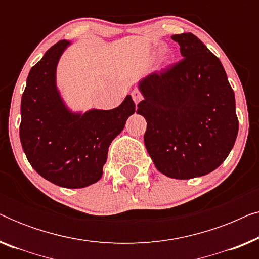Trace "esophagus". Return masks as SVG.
Returning a JSON list of instances; mask_svg holds the SVG:
<instances>
[{
	"label": "esophagus",
	"instance_id": "1",
	"mask_svg": "<svg viewBox=\"0 0 259 259\" xmlns=\"http://www.w3.org/2000/svg\"><path fill=\"white\" fill-rule=\"evenodd\" d=\"M131 95H132L133 101L136 102V104H138V102L143 100V94H141V92L138 90V88H134V90L131 92Z\"/></svg>",
	"mask_w": 259,
	"mask_h": 259
}]
</instances>
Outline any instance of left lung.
Listing matches in <instances>:
<instances>
[{
    "instance_id": "left-lung-1",
    "label": "left lung",
    "mask_w": 259,
    "mask_h": 259,
    "mask_svg": "<svg viewBox=\"0 0 259 259\" xmlns=\"http://www.w3.org/2000/svg\"><path fill=\"white\" fill-rule=\"evenodd\" d=\"M183 59L139 82L146 150L175 179L207 175L228 158L238 134L235 93L222 62L196 35H172Z\"/></svg>"
}]
</instances>
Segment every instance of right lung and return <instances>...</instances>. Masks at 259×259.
<instances>
[{"instance_id":"1","label":"right lung","mask_w":259,"mask_h":259,"mask_svg":"<svg viewBox=\"0 0 259 259\" xmlns=\"http://www.w3.org/2000/svg\"><path fill=\"white\" fill-rule=\"evenodd\" d=\"M69 44L59 41L30 69L21 100L20 139L38 175L58 186L81 189L101 178L109 145L136 105L127 95L111 111L70 112L55 83L56 65Z\"/></svg>"}]
</instances>
